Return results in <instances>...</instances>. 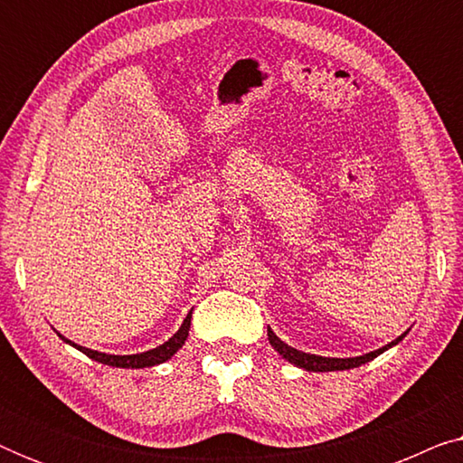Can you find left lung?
I'll return each instance as SVG.
<instances>
[{
  "label": "left lung",
  "mask_w": 463,
  "mask_h": 463,
  "mask_svg": "<svg viewBox=\"0 0 463 463\" xmlns=\"http://www.w3.org/2000/svg\"><path fill=\"white\" fill-rule=\"evenodd\" d=\"M268 337H269V344L274 350L280 354L284 360H288V363H293L295 366H299V369H306V371H314V373H326V371H345V369H356V366L369 363V360L377 358L379 354H383L385 350H390L392 345H396L398 341H402L407 337V333H402L401 337H396L392 344L379 347L375 352H369L364 354V356H356V358H325V356H316V354H306V352H299L295 350V347H290L288 344H284V341L278 337V335L268 328Z\"/></svg>",
  "instance_id": "8db88e82"
}]
</instances>
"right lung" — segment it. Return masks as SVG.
I'll use <instances>...</instances> for the list:
<instances>
[{"instance_id": "1", "label": "right lung", "mask_w": 463, "mask_h": 463, "mask_svg": "<svg viewBox=\"0 0 463 463\" xmlns=\"http://www.w3.org/2000/svg\"><path fill=\"white\" fill-rule=\"evenodd\" d=\"M189 326H192V312L187 314V318L183 320V325L179 331H176L173 337L168 341H164L162 345L154 347V350H147L143 354H130V356H116V354H103V352H97V350H90V347H81L78 344H73V341H69L62 337L59 333V337L62 341H67L69 345L78 347L80 352H84L88 358L97 360L100 364H109V366H118V369H145V366H156V364H162L166 363L168 358H173L176 352L181 350L183 344H185L187 335H189Z\"/></svg>"}]
</instances>
